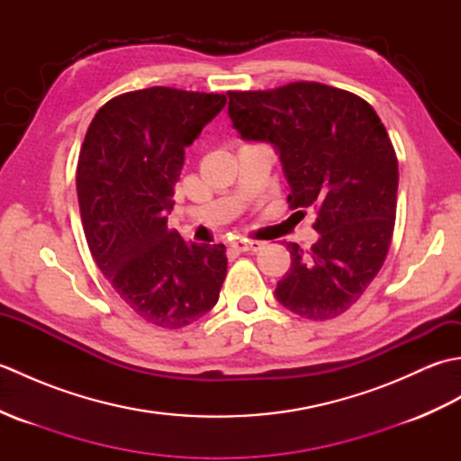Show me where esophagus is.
Instances as JSON below:
<instances>
[{
	"label": "esophagus",
	"instance_id": "1",
	"mask_svg": "<svg viewBox=\"0 0 461 461\" xmlns=\"http://www.w3.org/2000/svg\"><path fill=\"white\" fill-rule=\"evenodd\" d=\"M231 248L236 249V251H259L261 248H263V243L261 241H249V240H240V241H233L231 243Z\"/></svg>",
	"mask_w": 461,
	"mask_h": 461
}]
</instances>
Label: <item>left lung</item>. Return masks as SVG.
Segmentation results:
<instances>
[{"instance_id":"1","label":"left lung","mask_w":461,"mask_h":461,"mask_svg":"<svg viewBox=\"0 0 461 461\" xmlns=\"http://www.w3.org/2000/svg\"><path fill=\"white\" fill-rule=\"evenodd\" d=\"M228 96L241 139L276 149L289 208L319 215L309 253L287 246L277 301L311 321L342 315L376 277L394 231L398 160L384 124L360 96L321 83Z\"/></svg>"}]
</instances>
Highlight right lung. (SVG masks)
<instances>
[{
	"instance_id": "right-lung-1",
	"label": "right lung",
	"mask_w": 461,
	"mask_h": 461,
	"mask_svg": "<svg viewBox=\"0 0 461 461\" xmlns=\"http://www.w3.org/2000/svg\"><path fill=\"white\" fill-rule=\"evenodd\" d=\"M223 106V95L152 86L103 104L85 136L77 195L86 243L121 299L156 327L203 317L228 273L221 243L168 230L185 149Z\"/></svg>"
}]
</instances>
